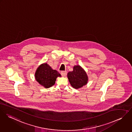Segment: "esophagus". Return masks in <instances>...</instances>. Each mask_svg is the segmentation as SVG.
<instances>
[{
	"instance_id": "esophagus-1",
	"label": "esophagus",
	"mask_w": 132,
	"mask_h": 132,
	"mask_svg": "<svg viewBox=\"0 0 132 132\" xmlns=\"http://www.w3.org/2000/svg\"><path fill=\"white\" fill-rule=\"evenodd\" d=\"M61 75L63 76V77H65L67 75V72L66 71H62L61 72Z\"/></svg>"
}]
</instances>
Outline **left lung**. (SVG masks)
I'll use <instances>...</instances> for the list:
<instances>
[{"mask_svg":"<svg viewBox=\"0 0 132 132\" xmlns=\"http://www.w3.org/2000/svg\"><path fill=\"white\" fill-rule=\"evenodd\" d=\"M67 77L71 86L76 89L81 88L88 83V75L79 65H75L73 71L67 74Z\"/></svg>","mask_w":132,"mask_h":132,"instance_id":"8db88e82","label":"left lung"}]
</instances>
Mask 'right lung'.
Returning <instances> with one entry per match:
<instances>
[{
	"mask_svg": "<svg viewBox=\"0 0 132 132\" xmlns=\"http://www.w3.org/2000/svg\"><path fill=\"white\" fill-rule=\"evenodd\" d=\"M61 76V74L57 70H53L47 63L41 64L35 73L36 81L46 88L54 86L57 78Z\"/></svg>",
	"mask_w": 132,
	"mask_h": 132,
	"instance_id": "right-lung-1",
	"label": "right lung"
}]
</instances>
